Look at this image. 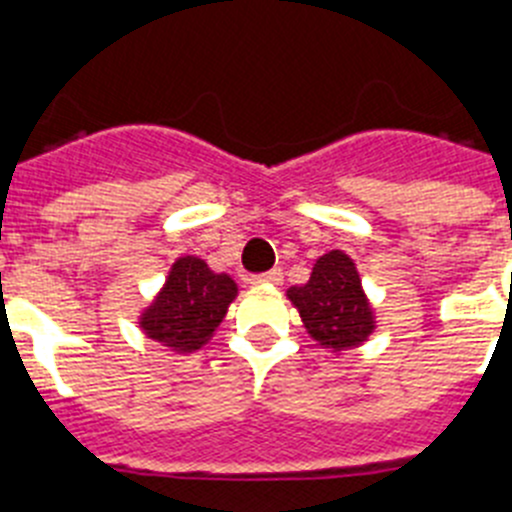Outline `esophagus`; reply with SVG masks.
I'll return each instance as SVG.
<instances>
[{"mask_svg":"<svg viewBox=\"0 0 512 512\" xmlns=\"http://www.w3.org/2000/svg\"><path fill=\"white\" fill-rule=\"evenodd\" d=\"M250 283L252 285H280L283 283V270H270V273H262V275H250Z\"/></svg>","mask_w":512,"mask_h":512,"instance_id":"34e87169","label":"esophagus"}]
</instances>
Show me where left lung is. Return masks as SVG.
Listing matches in <instances>:
<instances>
[{
	"instance_id": "1",
	"label": "left lung",
	"mask_w": 512,
	"mask_h": 512,
	"mask_svg": "<svg viewBox=\"0 0 512 512\" xmlns=\"http://www.w3.org/2000/svg\"><path fill=\"white\" fill-rule=\"evenodd\" d=\"M288 301L301 313L308 336L334 354L362 347L375 334V308L362 288L352 257L329 250L313 262L306 285L288 288Z\"/></svg>"
}]
</instances>
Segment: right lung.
Here are the masks:
<instances>
[{"label": "right lung", "instance_id": "right-lung-1", "mask_svg": "<svg viewBox=\"0 0 512 512\" xmlns=\"http://www.w3.org/2000/svg\"><path fill=\"white\" fill-rule=\"evenodd\" d=\"M239 288L232 275L216 273L201 257L183 255L168 270L163 288L140 311L142 334L170 352L204 347L222 324Z\"/></svg>", "mask_w": 512, "mask_h": 512}]
</instances>
